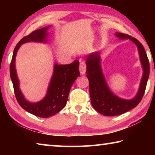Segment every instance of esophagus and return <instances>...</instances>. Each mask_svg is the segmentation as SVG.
Here are the masks:
<instances>
[{
	"label": "esophagus",
	"mask_w": 155,
	"mask_h": 155,
	"mask_svg": "<svg viewBox=\"0 0 155 155\" xmlns=\"http://www.w3.org/2000/svg\"><path fill=\"white\" fill-rule=\"evenodd\" d=\"M79 70L81 74L82 75H84L85 74L86 72V65L84 62H80V65H79Z\"/></svg>",
	"instance_id": "1"
}]
</instances>
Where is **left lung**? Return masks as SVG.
<instances>
[{"mask_svg":"<svg viewBox=\"0 0 155 155\" xmlns=\"http://www.w3.org/2000/svg\"><path fill=\"white\" fill-rule=\"evenodd\" d=\"M115 36L121 40L133 41L137 47L143 75L140 87L134 98L124 99L115 95L109 87L101 67V58L99 52H94L86 57L87 77L90 83V94L91 104L95 110L105 116H114L124 114L140 103L145 92L150 74V65L143 46L137 39L127 34L115 33Z\"/></svg>","mask_w":155,"mask_h":155,"instance_id":"left-lung-1","label":"left lung"}]
</instances>
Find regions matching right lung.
Returning a JSON list of instances; mask_svg holds the SVG:
<instances>
[{"instance_id":"obj_1","label":"right lung","mask_w":155,"mask_h":155,"mask_svg":"<svg viewBox=\"0 0 155 155\" xmlns=\"http://www.w3.org/2000/svg\"><path fill=\"white\" fill-rule=\"evenodd\" d=\"M50 27L51 26H47L24 37L15 46L10 64V77L18 103L28 113L40 117H49L64 108L66 105L70 88L77 78L80 76L78 70L79 61L77 59L68 65L54 64L53 73L45 97L38 103H31L25 98L20 90L19 79L15 69V57L21 45L25 43L31 41L47 43L48 30Z\"/></svg>"}]
</instances>
